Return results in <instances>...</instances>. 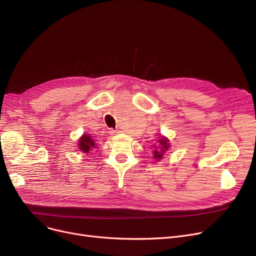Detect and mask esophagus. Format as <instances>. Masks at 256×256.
Returning a JSON list of instances; mask_svg holds the SVG:
<instances>
[{"instance_id": "34e87169", "label": "esophagus", "mask_w": 256, "mask_h": 256, "mask_svg": "<svg viewBox=\"0 0 256 256\" xmlns=\"http://www.w3.org/2000/svg\"><path fill=\"white\" fill-rule=\"evenodd\" d=\"M117 132H118V130H110V135L117 134Z\"/></svg>"}]
</instances>
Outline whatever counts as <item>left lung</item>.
Segmentation results:
<instances>
[{
	"instance_id": "8db88e82",
	"label": "left lung",
	"mask_w": 256,
	"mask_h": 256,
	"mask_svg": "<svg viewBox=\"0 0 256 256\" xmlns=\"http://www.w3.org/2000/svg\"><path fill=\"white\" fill-rule=\"evenodd\" d=\"M159 148L154 150V158L157 159V160H161L163 158V154L164 152L170 148V143H168V139L166 137H161L159 140ZM156 148V146H154Z\"/></svg>"
}]
</instances>
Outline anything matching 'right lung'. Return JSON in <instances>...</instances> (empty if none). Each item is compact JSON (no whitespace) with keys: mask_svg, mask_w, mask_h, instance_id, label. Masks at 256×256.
Returning <instances> with one entry per match:
<instances>
[{"mask_svg":"<svg viewBox=\"0 0 256 256\" xmlns=\"http://www.w3.org/2000/svg\"><path fill=\"white\" fill-rule=\"evenodd\" d=\"M93 148H95V142L94 140L91 138L90 135L84 134L80 138V142H78V148L82 152L88 154L90 152Z\"/></svg>","mask_w":256,"mask_h":256,"instance_id":"obj_1","label":"right lung"}]
</instances>
